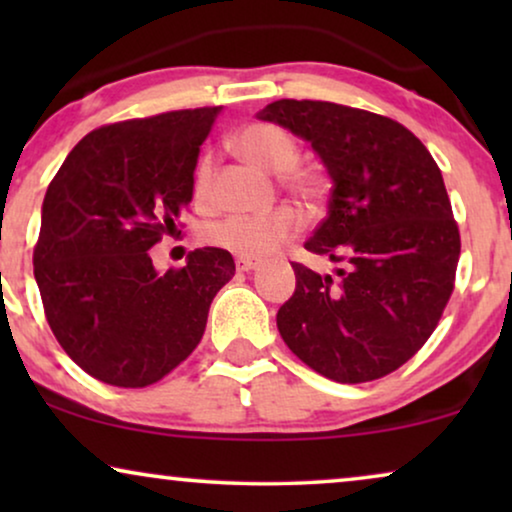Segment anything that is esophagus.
Returning a JSON list of instances; mask_svg holds the SVG:
<instances>
[{"instance_id":"esophagus-1","label":"esophagus","mask_w":512,"mask_h":512,"mask_svg":"<svg viewBox=\"0 0 512 512\" xmlns=\"http://www.w3.org/2000/svg\"><path fill=\"white\" fill-rule=\"evenodd\" d=\"M235 265H237V270H240V272H249V270L258 268V261H254V258L237 256V258H235Z\"/></svg>"}]
</instances>
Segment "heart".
<instances>
[{"mask_svg": "<svg viewBox=\"0 0 512 512\" xmlns=\"http://www.w3.org/2000/svg\"><path fill=\"white\" fill-rule=\"evenodd\" d=\"M235 151L256 165L258 170L277 174V184L286 193L303 202L314 205L324 198L326 177L319 167L298 163L300 146L289 130L277 123H251L237 132ZM214 156L202 153L193 170V200L198 205L212 202ZM303 228V216L293 207H275L265 214L226 216L212 223L205 230V240L212 247L230 251L244 258H263L289 242Z\"/></svg>", "mask_w": 512, "mask_h": 512, "instance_id": "1", "label": "heart"}]
</instances>
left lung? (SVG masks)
<instances>
[{"label": "left lung", "mask_w": 512, "mask_h": 512, "mask_svg": "<svg viewBox=\"0 0 512 512\" xmlns=\"http://www.w3.org/2000/svg\"><path fill=\"white\" fill-rule=\"evenodd\" d=\"M258 118L324 160L331 202L305 249L342 263L335 279L291 263L296 291L279 307V333L328 380H380L422 349L454 291L461 237L443 174L405 125L373 111L277 100Z\"/></svg>", "instance_id": "1"}]
</instances>
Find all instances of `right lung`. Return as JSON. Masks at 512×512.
<instances>
[{
	"label": "right lung",
	"instance_id": "1",
	"mask_svg": "<svg viewBox=\"0 0 512 512\" xmlns=\"http://www.w3.org/2000/svg\"><path fill=\"white\" fill-rule=\"evenodd\" d=\"M219 107L102 125L69 151L48 184L34 279L55 340L104 384L142 389L198 347L209 305L235 275L205 247L158 275L149 249L177 230L193 198L200 144Z\"/></svg>",
	"mask_w": 512,
	"mask_h": 512
}]
</instances>
